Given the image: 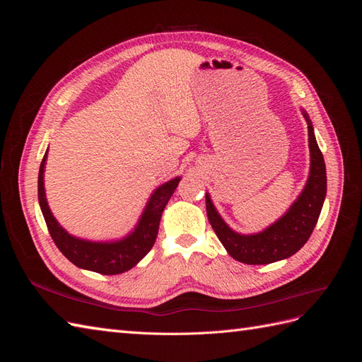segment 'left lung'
<instances>
[{
	"label": "left lung",
	"instance_id": "1",
	"mask_svg": "<svg viewBox=\"0 0 362 362\" xmlns=\"http://www.w3.org/2000/svg\"><path fill=\"white\" fill-rule=\"evenodd\" d=\"M300 112L308 124L310 173L300 194L276 222L255 234H240L218 214L210 193H205L206 216L217 238L229 255L245 264H270L294 255L306 243L319 221L326 198V166L311 119L303 108Z\"/></svg>",
	"mask_w": 362,
	"mask_h": 362
}]
</instances>
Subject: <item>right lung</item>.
I'll list each match as a JSON object with an SVG mask.
<instances>
[{
	"instance_id": "1",
	"label": "right lung",
	"mask_w": 362,
	"mask_h": 362,
	"mask_svg": "<svg viewBox=\"0 0 362 362\" xmlns=\"http://www.w3.org/2000/svg\"><path fill=\"white\" fill-rule=\"evenodd\" d=\"M47 156L48 149L40 163L37 194L43 218H45L48 231L59 250L76 267L101 273V275H119V273L133 269L154 246L163 210L175 189L178 187L181 177L172 178L152 192L133 231L119 240L93 242V240L69 234L51 213L45 194V181H43Z\"/></svg>"
}]
</instances>
